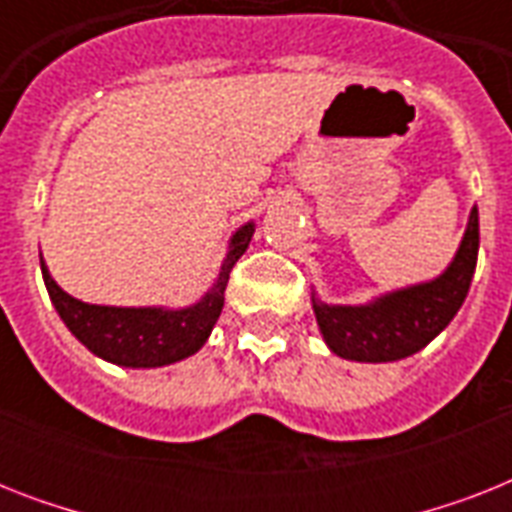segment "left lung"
I'll return each instance as SVG.
<instances>
[{"mask_svg":"<svg viewBox=\"0 0 512 512\" xmlns=\"http://www.w3.org/2000/svg\"><path fill=\"white\" fill-rule=\"evenodd\" d=\"M478 260V209L454 263L436 281L401 289L372 305H324L313 300L321 335L350 361H398L422 350L457 316Z\"/></svg>","mask_w":512,"mask_h":512,"instance_id":"8db88e82","label":"left lung"}]
</instances>
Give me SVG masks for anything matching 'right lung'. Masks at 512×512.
<instances>
[{"label": "right lung", "mask_w": 512, "mask_h": 512, "mask_svg": "<svg viewBox=\"0 0 512 512\" xmlns=\"http://www.w3.org/2000/svg\"><path fill=\"white\" fill-rule=\"evenodd\" d=\"M252 223L236 231L225 257L215 287L201 303L183 311H162V308H106V305H87L76 297L66 295L52 281L47 265L42 263L44 287L60 319L71 329L76 340L87 345L95 356L106 358L119 366H164L180 358L193 356L207 342L223 311V295L233 265L244 255L252 239Z\"/></svg>", "instance_id": "right-lung-1"}]
</instances>
